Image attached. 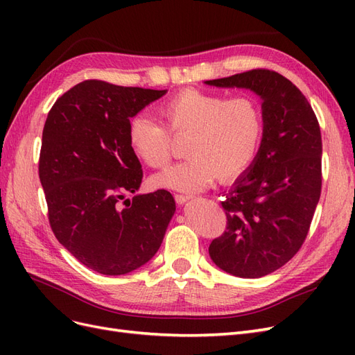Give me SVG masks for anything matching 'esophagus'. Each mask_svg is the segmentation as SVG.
I'll return each mask as SVG.
<instances>
[{
	"mask_svg": "<svg viewBox=\"0 0 355 355\" xmlns=\"http://www.w3.org/2000/svg\"><path fill=\"white\" fill-rule=\"evenodd\" d=\"M192 197L191 196H187V194H176L175 196V200L178 204H185L187 201H189Z\"/></svg>",
	"mask_w": 355,
	"mask_h": 355,
	"instance_id": "obj_1",
	"label": "esophagus"
}]
</instances>
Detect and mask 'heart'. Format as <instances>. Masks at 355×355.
Listing matches in <instances>:
<instances>
[{
    "label": "heart",
    "mask_w": 355,
    "mask_h": 355,
    "mask_svg": "<svg viewBox=\"0 0 355 355\" xmlns=\"http://www.w3.org/2000/svg\"><path fill=\"white\" fill-rule=\"evenodd\" d=\"M158 124L146 114L130 118L127 139L133 154L153 168L164 167L171 137L187 136V159L153 178L158 188L180 192L206 189L216 176L227 182L252 166L263 136L261 105L250 96L227 98L197 89L182 90L161 102Z\"/></svg>",
    "instance_id": "obj_1"
}]
</instances>
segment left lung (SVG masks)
Segmentation results:
<instances>
[{"label": "left lung", "instance_id": "1", "mask_svg": "<svg viewBox=\"0 0 355 355\" xmlns=\"http://www.w3.org/2000/svg\"><path fill=\"white\" fill-rule=\"evenodd\" d=\"M262 99L263 136L252 166L223 194L227 231L209 247L222 271L259 278L304 244L321 192V133L306 98L283 75L252 69L206 81Z\"/></svg>", "mask_w": 355, "mask_h": 355}]
</instances>
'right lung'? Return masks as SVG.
I'll use <instances>...</instances> for the list:
<instances>
[{
	"label": "right lung",
	"instance_id": "right-lung-1",
	"mask_svg": "<svg viewBox=\"0 0 355 355\" xmlns=\"http://www.w3.org/2000/svg\"><path fill=\"white\" fill-rule=\"evenodd\" d=\"M166 93L87 80L47 115L38 171L50 227L99 274H128L151 261L176 211L166 189L136 194L144 173L127 139L130 118Z\"/></svg>",
	"mask_w": 355,
	"mask_h": 355
}]
</instances>
